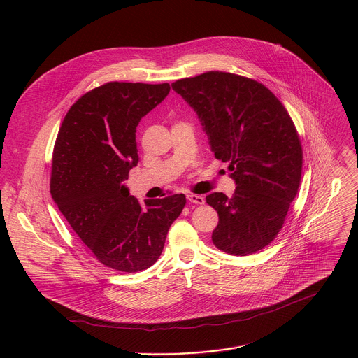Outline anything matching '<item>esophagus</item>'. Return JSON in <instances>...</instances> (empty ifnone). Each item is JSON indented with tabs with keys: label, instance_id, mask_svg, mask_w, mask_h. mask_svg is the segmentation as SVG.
Here are the masks:
<instances>
[{
	"label": "esophagus",
	"instance_id": "1",
	"mask_svg": "<svg viewBox=\"0 0 358 358\" xmlns=\"http://www.w3.org/2000/svg\"><path fill=\"white\" fill-rule=\"evenodd\" d=\"M187 199L192 203H196V206H202L203 202H206V198H203L202 195H196V194H189L187 195Z\"/></svg>",
	"mask_w": 358,
	"mask_h": 358
}]
</instances>
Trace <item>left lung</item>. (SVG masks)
<instances>
[{
	"label": "left lung",
	"mask_w": 358,
	"mask_h": 358,
	"mask_svg": "<svg viewBox=\"0 0 358 358\" xmlns=\"http://www.w3.org/2000/svg\"><path fill=\"white\" fill-rule=\"evenodd\" d=\"M173 89L196 112L215 159L229 163L232 198L207 195L220 217L214 245L238 257L269 245L283 227L301 177L303 151L282 101L262 83L210 71Z\"/></svg>",
	"instance_id": "8db88e82"
}]
</instances>
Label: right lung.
<instances>
[{
  "label": "right lung",
  "mask_w": 358,
  "mask_h": 358,
  "mask_svg": "<svg viewBox=\"0 0 358 358\" xmlns=\"http://www.w3.org/2000/svg\"><path fill=\"white\" fill-rule=\"evenodd\" d=\"M170 92L169 83L109 82L80 96L59 129L50 194L82 242L105 266L133 273L156 264L185 195L147 199L122 182L137 166L136 127Z\"/></svg>",
  "instance_id": "1"
}]
</instances>
